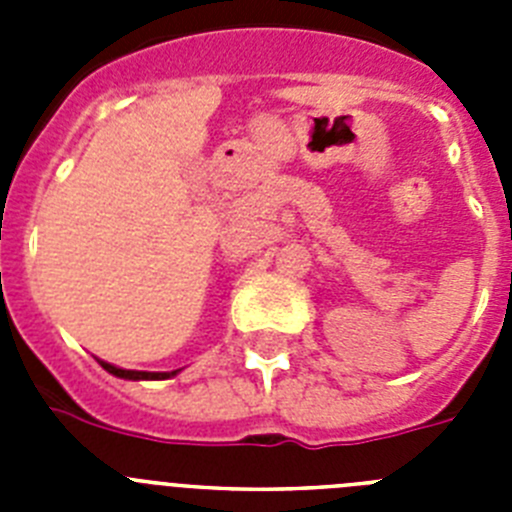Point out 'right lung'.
<instances>
[{"label":"right lung","instance_id":"1","mask_svg":"<svg viewBox=\"0 0 512 512\" xmlns=\"http://www.w3.org/2000/svg\"><path fill=\"white\" fill-rule=\"evenodd\" d=\"M97 361L102 364V369H107V372L115 374V377L133 379V382H140V379H171L182 372V369H174V372H135V369H120V366H115V364H107V361H102V359H97Z\"/></svg>","mask_w":512,"mask_h":512}]
</instances>
